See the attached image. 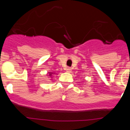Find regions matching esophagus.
Segmentation results:
<instances>
[{
  "instance_id": "34e87169",
  "label": "esophagus",
  "mask_w": 130,
  "mask_h": 130,
  "mask_svg": "<svg viewBox=\"0 0 130 130\" xmlns=\"http://www.w3.org/2000/svg\"><path fill=\"white\" fill-rule=\"evenodd\" d=\"M66 72H68V73H71V72H72V68H71L68 67V68H66Z\"/></svg>"
}]
</instances>
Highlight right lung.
Wrapping results in <instances>:
<instances>
[{"instance_id": "right-lung-1", "label": "right lung", "mask_w": 130, "mask_h": 130, "mask_svg": "<svg viewBox=\"0 0 130 130\" xmlns=\"http://www.w3.org/2000/svg\"><path fill=\"white\" fill-rule=\"evenodd\" d=\"M52 73H49V75H50V76H51V74H52Z\"/></svg>"}]
</instances>
